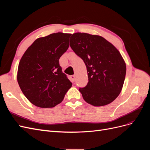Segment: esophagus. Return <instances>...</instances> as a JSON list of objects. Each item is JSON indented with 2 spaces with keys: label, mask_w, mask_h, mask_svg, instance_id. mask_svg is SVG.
I'll return each instance as SVG.
<instances>
[{
  "label": "esophagus",
  "mask_w": 150,
  "mask_h": 150,
  "mask_svg": "<svg viewBox=\"0 0 150 150\" xmlns=\"http://www.w3.org/2000/svg\"><path fill=\"white\" fill-rule=\"evenodd\" d=\"M70 78H71V81H72V82H74V80H75L76 77H75V76H74V75H71V76H70Z\"/></svg>",
  "instance_id": "34e87169"
}]
</instances>
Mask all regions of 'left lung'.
Instances as JSON below:
<instances>
[{
  "label": "left lung",
  "mask_w": 150,
  "mask_h": 150,
  "mask_svg": "<svg viewBox=\"0 0 150 150\" xmlns=\"http://www.w3.org/2000/svg\"><path fill=\"white\" fill-rule=\"evenodd\" d=\"M70 46L87 68L88 83L79 89L85 101L94 106L112 102L126 76V64L120 52L103 37L87 33L72 34Z\"/></svg>",
  "instance_id": "left-lung-1"
}]
</instances>
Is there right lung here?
<instances>
[{
  "label": "right lung",
  "instance_id": "right-lung-1",
  "mask_svg": "<svg viewBox=\"0 0 150 150\" xmlns=\"http://www.w3.org/2000/svg\"><path fill=\"white\" fill-rule=\"evenodd\" d=\"M71 35L57 33L39 38L22 56L17 81L24 96L34 105L54 107L61 103L72 86L59 61L69 46Z\"/></svg>",
  "mask_w": 150,
  "mask_h": 150
}]
</instances>
